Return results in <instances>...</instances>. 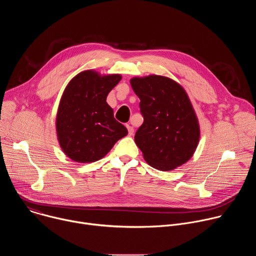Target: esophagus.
<instances>
[{"mask_svg":"<svg viewBox=\"0 0 256 256\" xmlns=\"http://www.w3.org/2000/svg\"><path fill=\"white\" fill-rule=\"evenodd\" d=\"M126 128H128V134H130V136H132V134H134V128H132V126H130V124H126Z\"/></svg>","mask_w":256,"mask_h":256,"instance_id":"esophagus-1","label":"esophagus"}]
</instances>
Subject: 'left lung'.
<instances>
[{"mask_svg": "<svg viewBox=\"0 0 256 256\" xmlns=\"http://www.w3.org/2000/svg\"><path fill=\"white\" fill-rule=\"evenodd\" d=\"M140 98L142 124L134 142L152 167L170 171L188 162L200 140V126L190 100L178 83L157 75L130 80Z\"/></svg>", "mask_w": 256, "mask_h": 256, "instance_id": "left-lung-1", "label": "left lung"}]
</instances>
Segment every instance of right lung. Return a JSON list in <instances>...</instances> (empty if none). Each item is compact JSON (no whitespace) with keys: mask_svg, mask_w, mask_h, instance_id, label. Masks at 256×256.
I'll list each match as a JSON object with an SVG mask.
<instances>
[{"mask_svg":"<svg viewBox=\"0 0 256 256\" xmlns=\"http://www.w3.org/2000/svg\"><path fill=\"white\" fill-rule=\"evenodd\" d=\"M122 80L120 75L101 76L84 70L64 89L56 114V134L64 153L79 163L103 158L114 144L128 134L106 97Z\"/></svg>","mask_w":256,"mask_h":256,"instance_id":"1","label":"right lung"}]
</instances>
